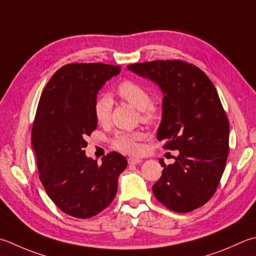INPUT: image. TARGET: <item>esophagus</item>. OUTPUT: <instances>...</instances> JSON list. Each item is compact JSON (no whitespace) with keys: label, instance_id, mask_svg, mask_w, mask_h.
I'll list each match as a JSON object with an SVG mask.
<instances>
[{"label":"esophagus","instance_id":"34e87169","mask_svg":"<svg viewBox=\"0 0 256 256\" xmlns=\"http://www.w3.org/2000/svg\"><path fill=\"white\" fill-rule=\"evenodd\" d=\"M128 164L133 165V164H138V163H141V162H142V160H141V158H130L128 160Z\"/></svg>","mask_w":256,"mask_h":256}]
</instances>
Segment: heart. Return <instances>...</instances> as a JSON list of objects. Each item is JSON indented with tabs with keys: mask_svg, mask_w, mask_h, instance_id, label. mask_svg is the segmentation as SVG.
Segmentation results:
<instances>
[{
	"mask_svg": "<svg viewBox=\"0 0 256 256\" xmlns=\"http://www.w3.org/2000/svg\"><path fill=\"white\" fill-rule=\"evenodd\" d=\"M118 93L125 101L132 104L138 111H142V116L145 121H152L158 115V108L151 104L152 98L146 88L141 84L133 81H124L118 85ZM113 106V100L110 94H102L94 103L93 112L96 121L101 124L108 123ZM144 134L141 132L118 133L113 138V146L118 151L138 155L142 152V144Z\"/></svg>",
	"mask_w": 256,
	"mask_h": 256,
	"instance_id": "heart-1",
	"label": "heart"
}]
</instances>
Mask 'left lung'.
<instances>
[{"label": "left lung", "instance_id": "left-lung-1", "mask_svg": "<svg viewBox=\"0 0 256 256\" xmlns=\"http://www.w3.org/2000/svg\"><path fill=\"white\" fill-rule=\"evenodd\" d=\"M163 93L158 141L178 150L165 165L153 194L168 208L188 213L202 206L216 191L228 155L230 124L216 88L202 70L178 60L128 65Z\"/></svg>", "mask_w": 256, "mask_h": 256}]
</instances>
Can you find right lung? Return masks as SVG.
<instances>
[{
    "instance_id": "obj_1",
    "label": "right lung",
    "mask_w": 256,
    "mask_h": 256,
    "mask_svg": "<svg viewBox=\"0 0 256 256\" xmlns=\"http://www.w3.org/2000/svg\"><path fill=\"white\" fill-rule=\"evenodd\" d=\"M120 72V66L103 63L64 65L40 98L32 128L40 180L54 204L74 218H92L108 208L128 165L118 152L98 164L84 151L85 138L98 128L93 112L98 93Z\"/></svg>"
}]
</instances>
